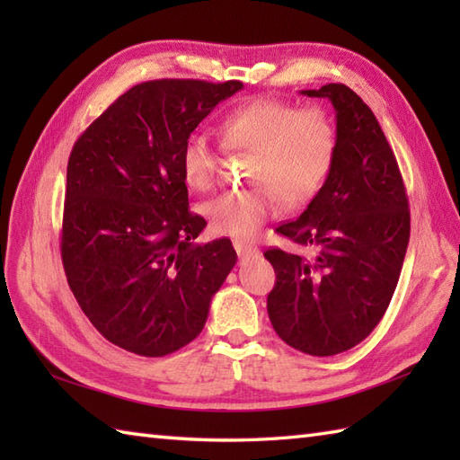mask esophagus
<instances>
[{
	"mask_svg": "<svg viewBox=\"0 0 460 460\" xmlns=\"http://www.w3.org/2000/svg\"><path fill=\"white\" fill-rule=\"evenodd\" d=\"M235 251L239 259H251V257H259V249L252 247V245H247V243H239L235 241Z\"/></svg>",
	"mask_w": 460,
	"mask_h": 460,
	"instance_id": "esophagus-1",
	"label": "esophagus"
}]
</instances>
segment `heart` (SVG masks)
I'll use <instances>...</instances> for the list:
<instances>
[{
    "mask_svg": "<svg viewBox=\"0 0 460 460\" xmlns=\"http://www.w3.org/2000/svg\"><path fill=\"white\" fill-rule=\"evenodd\" d=\"M219 138L227 152L252 154L247 181L255 188L227 191L203 205L211 231L247 239L261 223L287 205L314 198L336 158V128L318 109L259 99L237 106L219 122ZM219 155L205 136L195 134L181 152L183 181L193 191H208L217 180Z\"/></svg>",
    "mask_w": 460,
    "mask_h": 460,
    "instance_id": "b5f03b06",
    "label": "heart"
}]
</instances>
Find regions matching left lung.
Listing matches in <instances>:
<instances>
[{
    "label": "left lung",
    "mask_w": 460,
    "mask_h": 460,
    "mask_svg": "<svg viewBox=\"0 0 460 460\" xmlns=\"http://www.w3.org/2000/svg\"><path fill=\"white\" fill-rule=\"evenodd\" d=\"M300 93L334 106L336 158L300 217L277 227L305 252H265L277 272L267 310L288 346L334 356L367 338L392 302L411 227L409 203L369 106L340 83Z\"/></svg>",
    "instance_id": "1"
}]
</instances>
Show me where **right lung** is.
Listing matches in <instances>:
<instances>
[{
  "instance_id": "obj_1",
  "label": "right lung",
  "mask_w": 460,
  "mask_h": 460,
  "mask_svg": "<svg viewBox=\"0 0 460 460\" xmlns=\"http://www.w3.org/2000/svg\"><path fill=\"white\" fill-rule=\"evenodd\" d=\"M243 83L162 79L119 96L66 165L61 257L83 312L114 346L162 358L199 336L237 262L229 239L193 245L181 152Z\"/></svg>"
}]
</instances>
